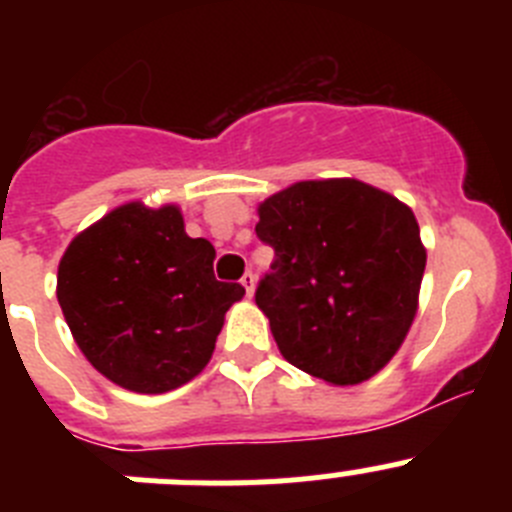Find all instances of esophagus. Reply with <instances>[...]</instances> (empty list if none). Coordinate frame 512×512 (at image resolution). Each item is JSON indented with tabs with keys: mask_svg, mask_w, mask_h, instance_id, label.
I'll list each match as a JSON object with an SVG mask.
<instances>
[{
	"mask_svg": "<svg viewBox=\"0 0 512 512\" xmlns=\"http://www.w3.org/2000/svg\"><path fill=\"white\" fill-rule=\"evenodd\" d=\"M241 284L246 287V295L251 297L253 295V284H256V274H253V271H246V274L241 277Z\"/></svg>",
	"mask_w": 512,
	"mask_h": 512,
	"instance_id": "obj_1",
	"label": "esophagus"
}]
</instances>
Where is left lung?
<instances>
[{"mask_svg": "<svg viewBox=\"0 0 512 512\" xmlns=\"http://www.w3.org/2000/svg\"><path fill=\"white\" fill-rule=\"evenodd\" d=\"M274 248L256 305L292 366L330 384L374 377L408 336L425 271L413 210L356 179L300 182L259 207Z\"/></svg>", "mask_w": 512, "mask_h": 512, "instance_id": "left-lung-1", "label": "left lung"}]
</instances>
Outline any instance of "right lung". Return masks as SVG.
<instances>
[{
  "mask_svg": "<svg viewBox=\"0 0 512 512\" xmlns=\"http://www.w3.org/2000/svg\"><path fill=\"white\" fill-rule=\"evenodd\" d=\"M212 259V243L189 238L171 205H122L76 235L58 264V305L94 369L143 395L197 377L246 295L217 282Z\"/></svg>",
  "mask_w": 512,
  "mask_h": 512,
  "instance_id": "add662e5",
  "label": "right lung"
}]
</instances>
